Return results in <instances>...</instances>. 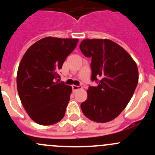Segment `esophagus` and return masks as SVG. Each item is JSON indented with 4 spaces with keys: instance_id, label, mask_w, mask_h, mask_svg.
<instances>
[{
    "instance_id": "obj_1",
    "label": "esophagus",
    "mask_w": 155,
    "mask_h": 155,
    "mask_svg": "<svg viewBox=\"0 0 155 155\" xmlns=\"http://www.w3.org/2000/svg\"><path fill=\"white\" fill-rule=\"evenodd\" d=\"M72 88H73V91H76V90H79V89H82V86H81V85H79V86H77V85H72Z\"/></svg>"
}]
</instances>
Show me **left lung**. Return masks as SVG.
<instances>
[{"label": "left lung", "mask_w": 155, "mask_h": 155, "mask_svg": "<svg viewBox=\"0 0 155 155\" xmlns=\"http://www.w3.org/2000/svg\"><path fill=\"white\" fill-rule=\"evenodd\" d=\"M79 48L91 58V80H99L97 86L87 90L82 112L95 122L112 121L125 109L137 87V64L126 50L108 39H85Z\"/></svg>", "instance_id": "8db88e82"}]
</instances>
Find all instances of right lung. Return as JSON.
I'll use <instances>...</instances> for the list:
<instances>
[{"instance_id":"add662e5","label":"right lung","mask_w":155,"mask_h":155,"mask_svg":"<svg viewBox=\"0 0 155 155\" xmlns=\"http://www.w3.org/2000/svg\"><path fill=\"white\" fill-rule=\"evenodd\" d=\"M78 41L45 37L30 46L23 55L17 71V90L34 122L51 125L64 116L72 87L58 82V70Z\"/></svg>"}]
</instances>
